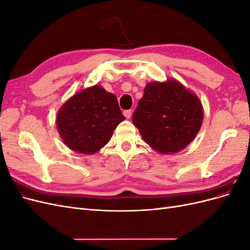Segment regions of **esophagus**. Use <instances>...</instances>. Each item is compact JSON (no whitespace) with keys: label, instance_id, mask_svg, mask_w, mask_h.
<instances>
[{"label":"esophagus","instance_id":"obj_1","mask_svg":"<svg viewBox=\"0 0 250 250\" xmlns=\"http://www.w3.org/2000/svg\"><path fill=\"white\" fill-rule=\"evenodd\" d=\"M131 113H132L131 109H127V110H124V111H123V115H124L125 118H127V119H129V118L131 117Z\"/></svg>","mask_w":250,"mask_h":250}]
</instances>
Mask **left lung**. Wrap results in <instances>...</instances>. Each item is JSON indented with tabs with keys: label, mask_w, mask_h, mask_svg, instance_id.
<instances>
[{
	"label": "left lung",
	"mask_w": 250,
	"mask_h": 250,
	"mask_svg": "<svg viewBox=\"0 0 250 250\" xmlns=\"http://www.w3.org/2000/svg\"><path fill=\"white\" fill-rule=\"evenodd\" d=\"M202 120L197 96L175 80L148 83L132 116L143 140L164 154L187 147L198 133Z\"/></svg>",
	"instance_id": "left-lung-1"
}]
</instances>
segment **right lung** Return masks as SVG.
Returning <instances> with one entry per match:
<instances>
[{
	"label": "right lung",
	"instance_id": "obj_1",
	"mask_svg": "<svg viewBox=\"0 0 250 250\" xmlns=\"http://www.w3.org/2000/svg\"><path fill=\"white\" fill-rule=\"evenodd\" d=\"M123 120L117 97L95 85L62 105L56 125L67 147L79 153L92 154L106 145Z\"/></svg>",
	"mask_w": 250,
	"mask_h": 250
}]
</instances>
